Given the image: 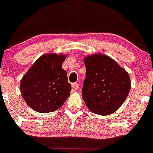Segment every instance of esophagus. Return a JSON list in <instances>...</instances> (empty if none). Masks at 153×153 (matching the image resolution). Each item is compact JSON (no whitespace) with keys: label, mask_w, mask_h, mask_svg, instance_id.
<instances>
[{"label":"esophagus","mask_w":153,"mask_h":153,"mask_svg":"<svg viewBox=\"0 0 153 153\" xmlns=\"http://www.w3.org/2000/svg\"><path fill=\"white\" fill-rule=\"evenodd\" d=\"M72 87L75 90H77L78 88H79V85H78V83H72Z\"/></svg>","instance_id":"esophagus-1"}]
</instances>
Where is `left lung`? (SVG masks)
<instances>
[{"label":"left lung","mask_w":153,"mask_h":153,"mask_svg":"<svg viewBox=\"0 0 153 153\" xmlns=\"http://www.w3.org/2000/svg\"><path fill=\"white\" fill-rule=\"evenodd\" d=\"M86 74L82 97L96 114L106 116L122 106L131 88L128 73L106 55L97 53L84 58Z\"/></svg>","instance_id":"1"}]
</instances>
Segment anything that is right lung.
Wrapping results in <instances>:
<instances>
[{
	"label": "right lung",
	"mask_w": 153,
	"mask_h": 153,
	"mask_svg": "<svg viewBox=\"0 0 153 153\" xmlns=\"http://www.w3.org/2000/svg\"><path fill=\"white\" fill-rule=\"evenodd\" d=\"M67 56L47 53L39 57L21 82L22 97L38 113H51L60 108L70 96L71 85L62 64Z\"/></svg>",
	"instance_id": "obj_1"
}]
</instances>
